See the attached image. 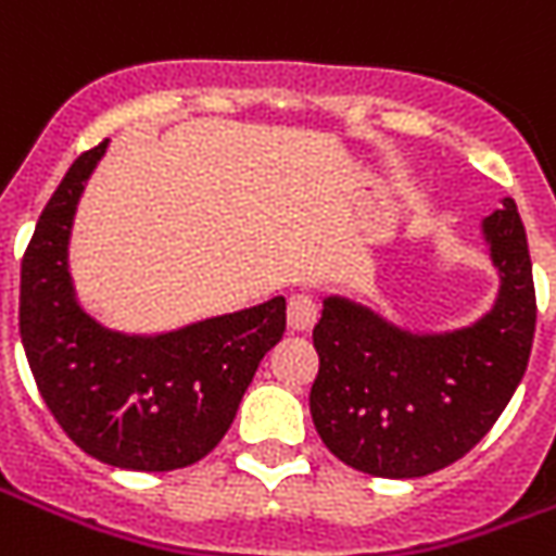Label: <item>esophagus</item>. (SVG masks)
<instances>
[{"label":"esophagus","mask_w":556,"mask_h":556,"mask_svg":"<svg viewBox=\"0 0 556 556\" xmlns=\"http://www.w3.org/2000/svg\"><path fill=\"white\" fill-rule=\"evenodd\" d=\"M286 318H289V327L294 333H309L315 327V318H318V306H315L313 298L294 294V298H289V306H286Z\"/></svg>","instance_id":"1"}]
</instances>
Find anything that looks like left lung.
I'll list each match as a JSON object with an SVG mask.
<instances>
[{"mask_svg":"<svg viewBox=\"0 0 556 556\" xmlns=\"http://www.w3.org/2000/svg\"><path fill=\"white\" fill-rule=\"evenodd\" d=\"M501 298L482 321L414 337L357 303L327 298L309 410L339 462L387 479L434 473L470 453L525 378L536 333V289L513 199L485 219Z\"/></svg>","mask_w":556,"mask_h":556,"instance_id":"obj_1","label":"left lung"}]
</instances>
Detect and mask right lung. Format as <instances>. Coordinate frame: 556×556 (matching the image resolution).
<instances>
[{"mask_svg":"<svg viewBox=\"0 0 556 556\" xmlns=\"http://www.w3.org/2000/svg\"><path fill=\"white\" fill-rule=\"evenodd\" d=\"M103 148L106 139L74 160L38 217L20 267V339L47 408L83 453L127 470H178L229 431L282 339L286 298L151 339L94 325L74 301L67 235Z\"/></svg>","mask_w":556,"mask_h":556,"instance_id":"right-lung-1","label":"right lung"}]
</instances>
